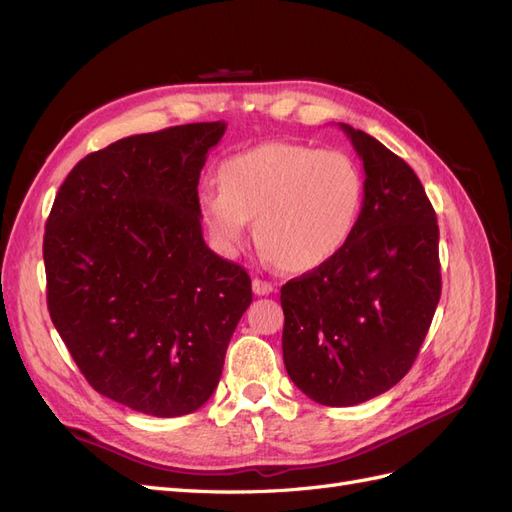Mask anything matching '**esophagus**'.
<instances>
[{
	"label": "esophagus",
	"instance_id": "esophagus-1",
	"mask_svg": "<svg viewBox=\"0 0 512 512\" xmlns=\"http://www.w3.org/2000/svg\"><path fill=\"white\" fill-rule=\"evenodd\" d=\"M252 290L258 294V297H265V294L273 292V286H271L269 282H265V280H260V277H254V282H252Z\"/></svg>",
	"mask_w": 512,
	"mask_h": 512
}]
</instances>
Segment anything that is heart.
<instances>
[{
    "label": "heart",
    "mask_w": 512,
    "mask_h": 512,
    "mask_svg": "<svg viewBox=\"0 0 512 512\" xmlns=\"http://www.w3.org/2000/svg\"><path fill=\"white\" fill-rule=\"evenodd\" d=\"M220 190L198 196L200 218L224 252H237L254 220L260 252L288 271L331 260L350 239L363 181L350 158L294 143H267L220 166Z\"/></svg>",
    "instance_id": "obj_1"
}]
</instances>
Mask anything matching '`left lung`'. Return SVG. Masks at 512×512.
Instances as JSON below:
<instances>
[{
  "mask_svg": "<svg viewBox=\"0 0 512 512\" xmlns=\"http://www.w3.org/2000/svg\"><path fill=\"white\" fill-rule=\"evenodd\" d=\"M365 170L346 245L282 286L290 380L322 406H356L404 378L440 301L438 220L414 170L339 123Z\"/></svg>",
  "mask_w": 512,
  "mask_h": 512,
  "instance_id": "left-lung-1",
  "label": "left lung"
}]
</instances>
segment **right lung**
<instances>
[{
  "instance_id": "add662e5",
  "label": "right lung",
  "mask_w": 512,
  "mask_h": 512,
  "mask_svg": "<svg viewBox=\"0 0 512 512\" xmlns=\"http://www.w3.org/2000/svg\"><path fill=\"white\" fill-rule=\"evenodd\" d=\"M224 121L121 138L76 164L44 230L46 305L94 389L151 416L198 410L252 303L203 239L198 179Z\"/></svg>"
}]
</instances>
